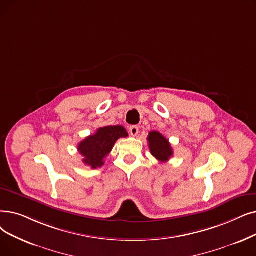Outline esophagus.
Segmentation results:
<instances>
[{"instance_id":"esophagus-1","label":"esophagus","mask_w":256,"mask_h":256,"mask_svg":"<svg viewBox=\"0 0 256 256\" xmlns=\"http://www.w3.org/2000/svg\"><path fill=\"white\" fill-rule=\"evenodd\" d=\"M130 132L132 136H137L138 132H139V128L137 126H130Z\"/></svg>"}]
</instances>
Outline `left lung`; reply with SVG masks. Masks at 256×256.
Listing matches in <instances>:
<instances>
[{"mask_svg": "<svg viewBox=\"0 0 256 256\" xmlns=\"http://www.w3.org/2000/svg\"><path fill=\"white\" fill-rule=\"evenodd\" d=\"M150 150L154 157L158 161L164 163L168 162L174 154L170 141L159 132H150L148 137Z\"/></svg>", "mask_w": 256, "mask_h": 256, "instance_id": "left-lung-1", "label": "left lung"}]
</instances>
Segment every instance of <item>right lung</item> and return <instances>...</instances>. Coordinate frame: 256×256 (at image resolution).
I'll use <instances>...</instances> for the list:
<instances>
[{
	"label": "right lung",
	"mask_w": 256,
	"mask_h": 256,
	"mask_svg": "<svg viewBox=\"0 0 256 256\" xmlns=\"http://www.w3.org/2000/svg\"><path fill=\"white\" fill-rule=\"evenodd\" d=\"M128 134L121 126H110L98 128L94 135L86 137L78 144V152L82 156V162L95 170L104 164V159L114 148L119 138H126Z\"/></svg>",
	"instance_id": "right-lung-1"
}]
</instances>
